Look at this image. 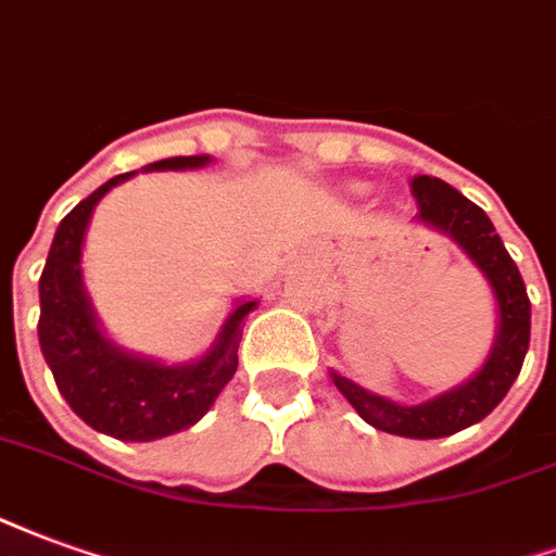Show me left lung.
Listing matches in <instances>:
<instances>
[{"instance_id": "obj_1", "label": "left lung", "mask_w": 556, "mask_h": 556, "mask_svg": "<svg viewBox=\"0 0 556 556\" xmlns=\"http://www.w3.org/2000/svg\"><path fill=\"white\" fill-rule=\"evenodd\" d=\"M408 186L417 201V218L456 239L492 283L497 314H501L492 355L471 382L420 406H400L382 396L367 394L364 388L352 384L338 372L331 376L340 394L350 400L370 427L406 439H444L483 420L518 379L530 346V299L516 261L509 257V251L504 249L501 237L494 233V225L480 206L429 174H415Z\"/></svg>"}]
</instances>
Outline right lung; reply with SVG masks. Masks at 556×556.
<instances>
[{
	"label": "right lung",
	"instance_id": "obj_1",
	"mask_svg": "<svg viewBox=\"0 0 556 556\" xmlns=\"http://www.w3.org/2000/svg\"><path fill=\"white\" fill-rule=\"evenodd\" d=\"M210 156H172L148 168H198ZM132 174L112 177L62 218L38 283V340L67 406L88 427L121 441H153L189 429L216 403L222 388L237 372L242 319L257 302H242L222 328L216 346L201 362L186 367H162L127 355L100 334L83 293L79 251L97 201Z\"/></svg>",
	"mask_w": 556,
	"mask_h": 556
}]
</instances>
